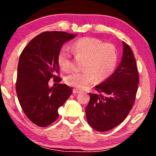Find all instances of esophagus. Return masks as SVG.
Wrapping results in <instances>:
<instances>
[{"label":"esophagus","mask_w":156,"mask_h":156,"mask_svg":"<svg viewBox=\"0 0 156 156\" xmlns=\"http://www.w3.org/2000/svg\"><path fill=\"white\" fill-rule=\"evenodd\" d=\"M73 93L74 94H79V93H80V90H78V89H74L73 90Z\"/></svg>","instance_id":"obj_1"}]
</instances>
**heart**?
<instances>
[{"label":"heart","mask_w":156,"mask_h":156,"mask_svg":"<svg viewBox=\"0 0 156 156\" xmlns=\"http://www.w3.org/2000/svg\"><path fill=\"white\" fill-rule=\"evenodd\" d=\"M78 58H84L82 72L71 73L66 77L68 85L84 89L97 81H103L112 74L118 60V52L112 43H102L95 38L85 37L74 42L70 47ZM58 63L64 72L73 68L72 54L67 47H62L58 54Z\"/></svg>","instance_id":"heart-1"}]
</instances>
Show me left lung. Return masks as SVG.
I'll return each instance as SVG.
<instances>
[{
    "instance_id": "1",
    "label": "left lung",
    "mask_w": 156,
    "mask_h": 156,
    "mask_svg": "<svg viewBox=\"0 0 156 156\" xmlns=\"http://www.w3.org/2000/svg\"><path fill=\"white\" fill-rule=\"evenodd\" d=\"M121 62L113 74L95 87L99 94H89L86 117L100 132L113 129L125 120L135 102L139 84L136 60L131 47L122 42Z\"/></svg>"
}]
</instances>
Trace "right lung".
I'll list each match as a JSON object with an SVG mask.
<instances>
[{
	"label": "right lung",
	"mask_w": 156,
	"mask_h": 156,
	"mask_svg": "<svg viewBox=\"0 0 156 156\" xmlns=\"http://www.w3.org/2000/svg\"><path fill=\"white\" fill-rule=\"evenodd\" d=\"M76 34L45 31L34 38L21 53L16 83L21 108L31 122L39 126L51 125L58 117V109L72 94L65 84L49 87V80L60 83L58 54L63 44Z\"/></svg>",
	"instance_id": "add662e5"
}]
</instances>
